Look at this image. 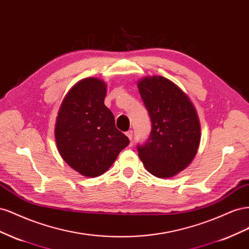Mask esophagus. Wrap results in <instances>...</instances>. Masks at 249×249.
Instances as JSON below:
<instances>
[{"label": "esophagus", "mask_w": 249, "mask_h": 249, "mask_svg": "<svg viewBox=\"0 0 249 249\" xmlns=\"http://www.w3.org/2000/svg\"><path fill=\"white\" fill-rule=\"evenodd\" d=\"M126 136H127V138H128L130 141H132V138H133V132H132V130L127 131V132H126Z\"/></svg>", "instance_id": "1"}]
</instances>
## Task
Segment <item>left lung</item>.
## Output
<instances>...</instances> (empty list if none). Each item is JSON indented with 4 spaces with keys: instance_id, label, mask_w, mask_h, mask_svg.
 Masks as SVG:
<instances>
[{
    "instance_id": "1",
    "label": "left lung",
    "mask_w": 249,
    "mask_h": 249,
    "mask_svg": "<svg viewBox=\"0 0 249 249\" xmlns=\"http://www.w3.org/2000/svg\"><path fill=\"white\" fill-rule=\"evenodd\" d=\"M138 89L151 119L150 137L138 146L148 172L170 178L194 160L201 129L195 106L180 88L162 76L145 77Z\"/></svg>"
}]
</instances>
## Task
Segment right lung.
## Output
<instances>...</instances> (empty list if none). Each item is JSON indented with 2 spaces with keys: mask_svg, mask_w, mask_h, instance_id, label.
<instances>
[{
  "mask_svg": "<svg viewBox=\"0 0 249 249\" xmlns=\"http://www.w3.org/2000/svg\"><path fill=\"white\" fill-rule=\"evenodd\" d=\"M106 83L89 77L78 81L63 98L55 123L58 152L75 171L97 177L111 167L129 144L116 128L115 117L106 107Z\"/></svg>",
  "mask_w": 249,
  "mask_h": 249,
  "instance_id": "add662e5",
  "label": "right lung"
}]
</instances>
